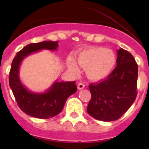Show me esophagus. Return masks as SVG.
I'll return each mask as SVG.
<instances>
[{"label":"esophagus","instance_id":"obj_1","mask_svg":"<svg viewBox=\"0 0 149 149\" xmlns=\"http://www.w3.org/2000/svg\"><path fill=\"white\" fill-rule=\"evenodd\" d=\"M84 87H85V85H84V84H83L82 83H79L77 86V88H78V89H79V90L83 89Z\"/></svg>","mask_w":149,"mask_h":149}]
</instances>
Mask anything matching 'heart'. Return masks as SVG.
<instances>
[{"instance_id": "b5f03b06", "label": "heart", "mask_w": 149, "mask_h": 149, "mask_svg": "<svg viewBox=\"0 0 149 149\" xmlns=\"http://www.w3.org/2000/svg\"><path fill=\"white\" fill-rule=\"evenodd\" d=\"M76 61L84 68L86 76L93 81H99L107 77L116 64V56L111 49L104 47H89L79 52ZM68 66L72 71L78 68L72 58L68 61Z\"/></svg>"}]
</instances>
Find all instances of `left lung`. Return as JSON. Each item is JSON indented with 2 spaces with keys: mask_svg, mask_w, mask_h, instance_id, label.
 Listing matches in <instances>:
<instances>
[{
  "mask_svg": "<svg viewBox=\"0 0 149 149\" xmlns=\"http://www.w3.org/2000/svg\"><path fill=\"white\" fill-rule=\"evenodd\" d=\"M117 66L105 80L89 84L91 99L88 113L98 120H118L125 113L137 96L138 65L131 53L117 50Z\"/></svg>",
  "mask_w": 149,
  "mask_h": 149,
  "instance_id": "8db88e82",
  "label": "left lung"
}]
</instances>
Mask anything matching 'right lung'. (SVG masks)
<instances>
[{
    "label": "right lung",
    "mask_w": 149,
    "mask_h": 149,
    "mask_svg": "<svg viewBox=\"0 0 149 149\" xmlns=\"http://www.w3.org/2000/svg\"><path fill=\"white\" fill-rule=\"evenodd\" d=\"M58 42L44 41L31 43L16 53L9 73V86L18 106L24 113L34 118L48 119L62 111L67 99L76 92L75 81L54 82L43 93H35L25 87L19 79V67L25 58L41 49L56 50Z\"/></svg>",
    "instance_id": "obj_1"
}]
</instances>
